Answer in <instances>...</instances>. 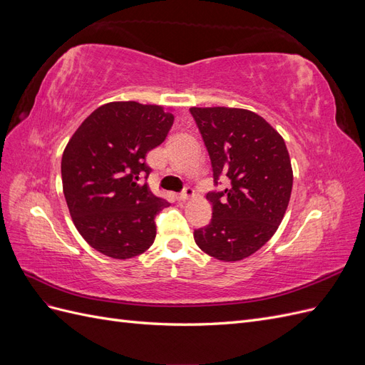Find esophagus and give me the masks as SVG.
Returning <instances> with one entry per match:
<instances>
[{
	"label": "esophagus",
	"mask_w": 365,
	"mask_h": 365,
	"mask_svg": "<svg viewBox=\"0 0 365 365\" xmlns=\"http://www.w3.org/2000/svg\"><path fill=\"white\" fill-rule=\"evenodd\" d=\"M193 197H195V192L190 189V187H187V189H184V192H182L181 195L176 196V200L185 202V201H190V200H193Z\"/></svg>",
	"instance_id": "34e87169"
}]
</instances>
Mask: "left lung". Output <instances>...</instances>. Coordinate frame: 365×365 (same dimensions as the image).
I'll use <instances>...</instances> for the list:
<instances>
[{"mask_svg": "<svg viewBox=\"0 0 365 365\" xmlns=\"http://www.w3.org/2000/svg\"><path fill=\"white\" fill-rule=\"evenodd\" d=\"M212 160L213 178L230 187L207 200L213 217L195 230L196 245L222 262L260 250L277 231L292 192V165L284 140L259 114L240 108H190Z\"/></svg>", "mask_w": 365, "mask_h": 365, "instance_id": "1", "label": "left lung"}]
</instances>
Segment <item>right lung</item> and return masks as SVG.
<instances>
[{
	"label": "right lung",
	"instance_id": "obj_1",
	"mask_svg": "<svg viewBox=\"0 0 365 365\" xmlns=\"http://www.w3.org/2000/svg\"><path fill=\"white\" fill-rule=\"evenodd\" d=\"M173 115L158 105L111 102L88 115L63 150L62 189L73 224L88 245L126 260L149 250L155 216L169 202L146 182V153L160 146Z\"/></svg>",
	"mask_w": 365,
	"mask_h": 365
}]
</instances>
